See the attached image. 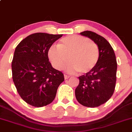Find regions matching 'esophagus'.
Segmentation results:
<instances>
[{
	"label": "esophagus",
	"mask_w": 132,
	"mask_h": 132,
	"mask_svg": "<svg viewBox=\"0 0 132 132\" xmlns=\"http://www.w3.org/2000/svg\"><path fill=\"white\" fill-rule=\"evenodd\" d=\"M64 77L65 80H66V79H68L70 77L69 75H64Z\"/></svg>",
	"instance_id": "obj_1"
}]
</instances>
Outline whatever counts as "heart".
<instances>
[{"mask_svg":"<svg viewBox=\"0 0 132 132\" xmlns=\"http://www.w3.org/2000/svg\"><path fill=\"white\" fill-rule=\"evenodd\" d=\"M48 55L56 69H62L70 60L71 62L66 67L68 71L85 74L91 71L97 64L99 50L93 41L74 35L61 38L58 45H52Z\"/></svg>","mask_w":132,"mask_h":132,"instance_id":"obj_1","label":"heart"}]
</instances>
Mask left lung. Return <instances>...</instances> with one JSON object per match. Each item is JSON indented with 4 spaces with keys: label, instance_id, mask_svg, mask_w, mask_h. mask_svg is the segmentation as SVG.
<instances>
[{
    "label": "left lung",
    "instance_id": "1",
    "mask_svg": "<svg viewBox=\"0 0 132 132\" xmlns=\"http://www.w3.org/2000/svg\"><path fill=\"white\" fill-rule=\"evenodd\" d=\"M97 45L99 59L91 71L79 77L75 89L78 102L83 106L95 108L106 102L113 95L116 81L117 62L113 48L102 36L91 31L80 33Z\"/></svg>",
    "mask_w": 132,
    "mask_h": 132
}]
</instances>
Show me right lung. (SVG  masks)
<instances>
[{
    "instance_id": "obj_1",
    "label": "right lung",
    "mask_w": 132,
    "mask_h": 132,
    "mask_svg": "<svg viewBox=\"0 0 132 132\" xmlns=\"http://www.w3.org/2000/svg\"><path fill=\"white\" fill-rule=\"evenodd\" d=\"M62 35L36 33L17 45L12 61V80L19 95L28 104L43 107L55 99L64 80L61 71L53 68L48 52Z\"/></svg>"
}]
</instances>
